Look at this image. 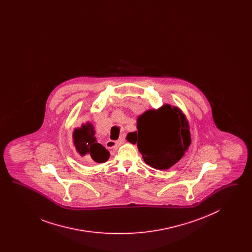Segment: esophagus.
<instances>
[{"label": "esophagus", "mask_w": 252, "mask_h": 252, "mask_svg": "<svg viewBox=\"0 0 252 252\" xmlns=\"http://www.w3.org/2000/svg\"><path fill=\"white\" fill-rule=\"evenodd\" d=\"M125 143V135H122L120 137V139L118 141H111V140H108V142L106 143V147L109 148V149H112V148H118L119 146H121L122 144Z\"/></svg>", "instance_id": "obj_1"}]
</instances>
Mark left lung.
Here are the masks:
<instances>
[{
    "instance_id": "8db88e82",
    "label": "left lung",
    "mask_w": 252,
    "mask_h": 252,
    "mask_svg": "<svg viewBox=\"0 0 252 252\" xmlns=\"http://www.w3.org/2000/svg\"><path fill=\"white\" fill-rule=\"evenodd\" d=\"M137 129L127 134V141L137 144L145 163L158 170L175 165L191 144L190 126L185 114L169 104L139 115Z\"/></svg>"
}]
</instances>
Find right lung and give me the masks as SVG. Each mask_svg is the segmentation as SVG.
Here are the masks:
<instances>
[{
  "label": "right lung",
  "instance_id": "right-lung-1",
  "mask_svg": "<svg viewBox=\"0 0 252 252\" xmlns=\"http://www.w3.org/2000/svg\"><path fill=\"white\" fill-rule=\"evenodd\" d=\"M72 143L76 152L81 157H89L98 163L106 162L109 158V152L97 143L94 126L91 122L82 124L72 132Z\"/></svg>",
  "mask_w": 252,
  "mask_h": 252
}]
</instances>
